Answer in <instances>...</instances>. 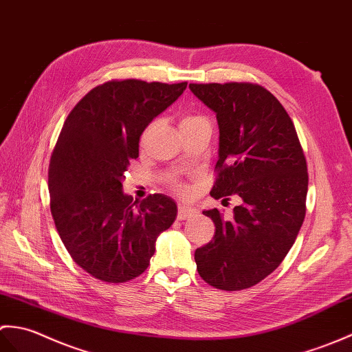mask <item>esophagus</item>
<instances>
[{
    "mask_svg": "<svg viewBox=\"0 0 352 352\" xmlns=\"http://www.w3.org/2000/svg\"><path fill=\"white\" fill-rule=\"evenodd\" d=\"M197 214V210L188 206V205H179L177 206V218L179 220H186V218H191Z\"/></svg>",
    "mask_w": 352,
    "mask_h": 352,
    "instance_id": "34e87169",
    "label": "esophagus"
}]
</instances>
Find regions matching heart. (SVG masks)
Returning <instances> with one entry per match:
<instances>
[{
    "label": "heart",
    "mask_w": 352,
    "mask_h": 352,
    "mask_svg": "<svg viewBox=\"0 0 352 352\" xmlns=\"http://www.w3.org/2000/svg\"><path fill=\"white\" fill-rule=\"evenodd\" d=\"M200 117H197V116H185L184 119H182V122H181V124L182 123H190V122H194V120H199ZM175 188L179 191V192H186V188L185 186L182 185V184H179V182H175Z\"/></svg>",
    "instance_id": "obj_1"
}]
</instances>
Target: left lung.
Segmentation results:
<instances>
[{
	"instance_id": "8db88e82",
	"label": "left lung",
	"mask_w": 352,
	"mask_h": 352,
	"mask_svg": "<svg viewBox=\"0 0 352 352\" xmlns=\"http://www.w3.org/2000/svg\"><path fill=\"white\" fill-rule=\"evenodd\" d=\"M217 114L220 149L210 196L241 205L212 218V241L196 250L200 277L221 291H241L270 276L294 245L306 217L307 164L294 122L259 84H190Z\"/></svg>"
}]
</instances>
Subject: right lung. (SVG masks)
I'll use <instances>...</instances> for the list:
<instances>
[{
    "label": "right lung",
    "instance_id": "add662e5",
    "mask_svg": "<svg viewBox=\"0 0 352 352\" xmlns=\"http://www.w3.org/2000/svg\"><path fill=\"white\" fill-rule=\"evenodd\" d=\"M186 82L108 81L91 89L61 128L48 171L51 214L72 259L90 276L124 283L143 274L177 208L164 194L134 201L122 190L129 161L156 116Z\"/></svg>",
    "mask_w": 352,
    "mask_h": 352
}]
</instances>
